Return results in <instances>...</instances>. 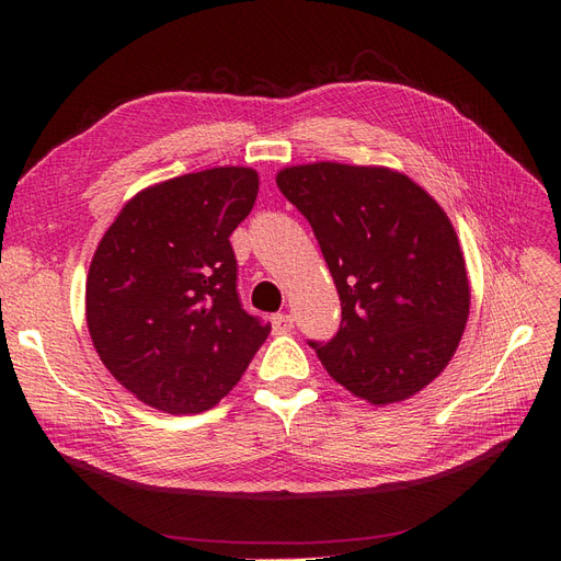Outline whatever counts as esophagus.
<instances>
[{
	"label": "esophagus",
	"mask_w": 561,
	"mask_h": 561,
	"mask_svg": "<svg viewBox=\"0 0 561 561\" xmlns=\"http://www.w3.org/2000/svg\"><path fill=\"white\" fill-rule=\"evenodd\" d=\"M271 325H274V330H276L278 334H283V332H293V328H295V318H293L290 313H274V316H271Z\"/></svg>",
	"instance_id": "esophagus-1"
}]
</instances>
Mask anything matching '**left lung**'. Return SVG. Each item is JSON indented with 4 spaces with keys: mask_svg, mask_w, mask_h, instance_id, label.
I'll return each instance as SVG.
<instances>
[{
    "mask_svg": "<svg viewBox=\"0 0 561 561\" xmlns=\"http://www.w3.org/2000/svg\"><path fill=\"white\" fill-rule=\"evenodd\" d=\"M278 190L309 219L342 299L330 342H313L334 381L371 404L428 386L461 342L466 262L445 210L410 178L371 165L285 168Z\"/></svg>",
    "mask_w": 561,
    "mask_h": 561,
    "instance_id": "8db88e82",
    "label": "left lung"
}]
</instances>
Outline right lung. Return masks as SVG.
Returning <instances> with one entry per match:
<instances>
[{
	"label": "right lung",
	"instance_id": "1",
	"mask_svg": "<svg viewBox=\"0 0 561 561\" xmlns=\"http://www.w3.org/2000/svg\"><path fill=\"white\" fill-rule=\"evenodd\" d=\"M257 190V173L236 165L165 180L133 196L100 241L89 332L112 377L145 404L210 410L266 342L271 325L241 304L229 241Z\"/></svg>",
	"mask_w": 561,
	"mask_h": 561
}]
</instances>
